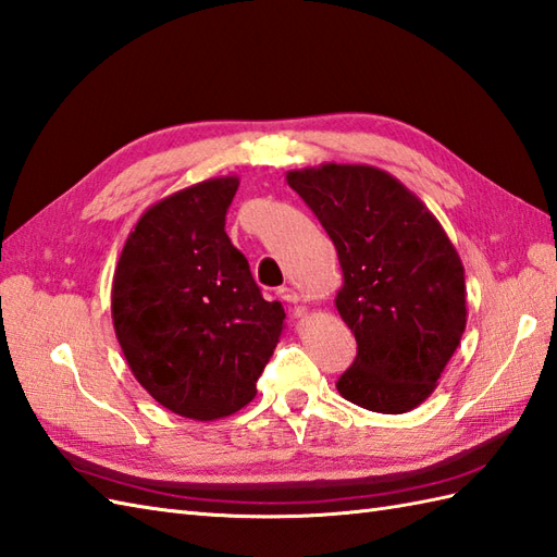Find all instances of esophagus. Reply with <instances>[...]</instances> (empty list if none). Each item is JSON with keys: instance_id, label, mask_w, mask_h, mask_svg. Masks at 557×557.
<instances>
[{"instance_id": "34e87169", "label": "esophagus", "mask_w": 557, "mask_h": 557, "mask_svg": "<svg viewBox=\"0 0 557 557\" xmlns=\"http://www.w3.org/2000/svg\"><path fill=\"white\" fill-rule=\"evenodd\" d=\"M278 297H281L283 302H288V305L300 302V293H297L295 288H278Z\"/></svg>"}]
</instances>
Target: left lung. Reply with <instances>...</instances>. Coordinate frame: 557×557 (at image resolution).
I'll return each instance as SVG.
<instances>
[{"mask_svg":"<svg viewBox=\"0 0 557 557\" xmlns=\"http://www.w3.org/2000/svg\"><path fill=\"white\" fill-rule=\"evenodd\" d=\"M286 182L314 210L343 269L335 295L357 359L337 392L375 413H406L437 389L468 323L466 269L440 220L397 176L321 162Z\"/></svg>","mask_w":557,"mask_h":557,"instance_id":"1","label":"left lung"}]
</instances>
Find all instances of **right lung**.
Masks as SVG:
<instances>
[{"instance_id": "obj_1", "label": "right lung", "mask_w": 557, "mask_h": 557, "mask_svg": "<svg viewBox=\"0 0 557 557\" xmlns=\"http://www.w3.org/2000/svg\"><path fill=\"white\" fill-rule=\"evenodd\" d=\"M236 174L186 186L146 208L113 274L111 314L129 371L160 406L220 420L257 395L286 329L224 232Z\"/></svg>"}]
</instances>
